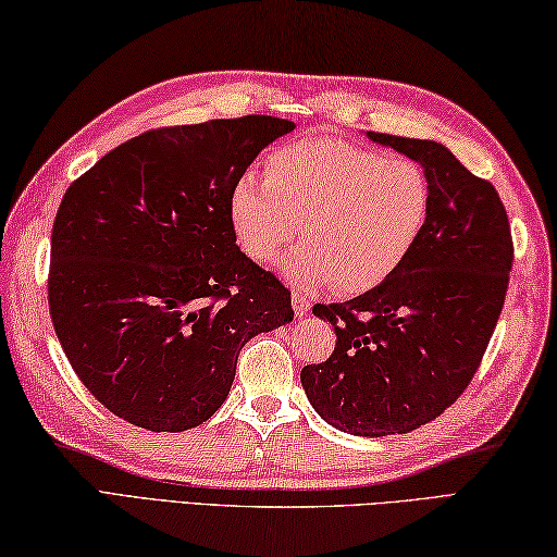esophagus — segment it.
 <instances>
[{"instance_id":"obj_1","label":"esophagus","mask_w":557,"mask_h":557,"mask_svg":"<svg viewBox=\"0 0 557 557\" xmlns=\"http://www.w3.org/2000/svg\"><path fill=\"white\" fill-rule=\"evenodd\" d=\"M292 306H294V315H297V318H304L306 313L311 311V301L306 299L301 292H294L292 294Z\"/></svg>"}]
</instances>
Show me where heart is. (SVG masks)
Returning <instances> with one entry per match:
<instances>
[{
  "label": "heart",
  "mask_w": 557,
  "mask_h": 557,
  "mask_svg": "<svg viewBox=\"0 0 557 557\" xmlns=\"http://www.w3.org/2000/svg\"><path fill=\"white\" fill-rule=\"evenodd\" d=\"M431 210L429 176L411 160L337 138H301L272 150L265 180L242 176L230 220L253 260H270L299 232L304 244L280 260L294 287L361 294L405 263Z\"/></svg>",
  "instance_id": "obj_1"
}]
</instances>
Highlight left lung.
<instances>
[{
  "instance_id": "obj_1",
  "label": "left lung",
  "mask_w": 557,
  "mask_h": 557,
  "mask_svg": "<svg viewBox=\"0 0 557 557\" xmlns=\"http://www.w3.org/2000/svg\"><path fill=\"white\" fill-rule=\"evenodd\" d=\"M419 162L431 210L393 275L345 304H315L335 327V351L301 369L318 417L335 429L383 437L409 433L455 405L498 323L512 234L503 200L437 140L366 132Z\"/></svg>"
}]
</instances>
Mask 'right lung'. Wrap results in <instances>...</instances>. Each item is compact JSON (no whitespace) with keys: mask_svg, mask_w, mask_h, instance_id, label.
Segmentation results:
<instances>
[{"mask_svg":"<svg viewBox=\"0 0 557 557\" xmlns=\"http://www.w3.org/2000/svg\"><path fill=\"white\" fill-rule=\"evenodd\" d=\"M294 122L156 128L69 186L52 227L50 313L71 369L116 417L196 429L248 339L294 321L289 289L236 246L232 188Z\"/></svg>","mask_w":557,"mask_h":557,"instance_id":"right-lung-1","label":"right lung"}]
</instances>
